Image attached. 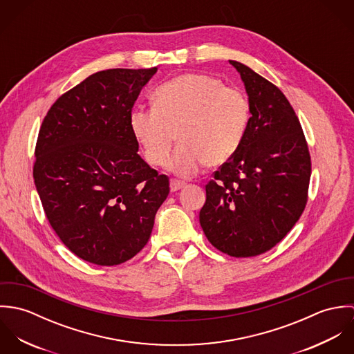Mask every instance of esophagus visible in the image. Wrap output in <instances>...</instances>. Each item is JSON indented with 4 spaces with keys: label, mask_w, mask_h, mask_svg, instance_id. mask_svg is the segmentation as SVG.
Masks as SVG:
<instances>
[{
    "label": "esophagus",
    "mask_w": 354,
    "mask_h": 354,
    "mask_svg": "<svg viewBox=\"0 0 354 354\" xmlns=\"http://www.w3.org/2000/svg\"><path fill=\"white\" fill-rule=\"evenodd\" d=\"M187 184L184 181H180V180H171L170 181V191L171 192H176V191H180L185 187Z\"/></svg>",
    "instance_id": "esophagus-1"
}]
</instances>
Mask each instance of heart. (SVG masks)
Segmentation results:
<instances>
[{
    "instance_id": "obj_1",
    "label": "heart",
    "mask_w": 354,
    "mask_h": 354,
    "mask_svg": "<svg viewBox=\"0 0 354 354\" xmlns=\"http://www.w3.org/2000/svg\"><path fill=\"white\" fill-rule=\"evenodd\" d=\"M153 107H136L129 125L147 162L163 166L178 138L169 170L188 177L207 162L221 166L239 151L251 117L245 94L202 73L180 75L152 95ZM178 135L176 136L175 133Z\"/></svg>"
}]
</instances>
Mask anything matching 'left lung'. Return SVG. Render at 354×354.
<instances>
[{"label":"left lung","instance_id":"left-lung-1","mask_svg":"<svg viewBox=\"0 0 354 354\" xmlns=\"http://www.w3.org/2000/svg\"><path fill=\"white\" fill-rule=\"evenodd\" d=\"M229 62L244 83L251 117L245 138L205 185L199 221L221 252L250 257L275 247L303 214L310 156L282 91L247 65Z\"/></svg>","mask_w":354,"mask_h":354}]
</instances>
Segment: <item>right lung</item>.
<instances>
[{
  "mask_svg": "<svg viewBox=\"0 0 354 354\" xmlns=\"http://www.w3.org/2000/svg\"><path fill=\"white\" fill-rule=\"evenodd\" d=\"M150 69H106L65 93L46 114L34 181L51 227L80 259L115 266L147 244L169 178L138 153L129 115Z\"/></svg>",
  "mask_w": 354,
  "mask_h": 354,
  "instance_id": "right-lung-1",
  "label": "right lung"
}]
</instances>
